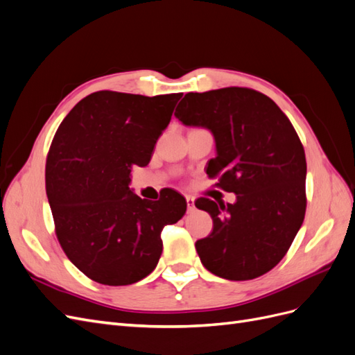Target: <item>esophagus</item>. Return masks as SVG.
<instances>
[{"mask_svg":"<svg viewBox=\"0 0 355 355\" xmlns=\"http://www.w3.org/2000/svg\"><path fill=\"white\" fill-rule=\"evenodd\" d=\"M187 204H188V211H189V213L196 210V200H194V197L188 196V197H187Z\"/></svg>","mask_w":355,"mask_h":355,"instance_id":"34e87169","label":"esophagus"}]
</instances>
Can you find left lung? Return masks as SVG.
I'll return each instance as SVG.
<instances>
[{"mask_svg": "<svg viewBox=\"0 0 355 355\" xmlns=\"http://www.w3.org/2000/svg\"><path fill=\"white\" fill-rule=\"evenodd\" d=\"M175 116L213 135L207 175L237 196L234 204L200 198L213 219L196 243L201 263L232 282L252 280L280 262L305 218L306 159L292 123L268 96L243 87L188 93Z\"/></svg>", "mask_w": 355, "mask_h": 355, "instance_id": "1", "label": "left lung"}]
</instances>
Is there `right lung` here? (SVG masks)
Returning a JSON list of instances; mask_svg holds the SVG:
<instances>
[{
	"label": "right lung",
	"mask_w": 355,
	"mask_h": 355,
	"mask_svg": "<svg viewBox=\"0 0 355 355\" xmlns=\"http://www.w3.org/2000/svg\"><path fill=\"white\" fill-rule=\"evenodd\" d=\"M180 98L96 92L58 128L46 164L47 198L63 252L94 282L127 286L151 274L163 252L161 231L187 211L173 189L146 201L130 188L132 167L148 166Z\"/></svg>",
	"instance_id": "right-lung-1"
}]
</instances>
